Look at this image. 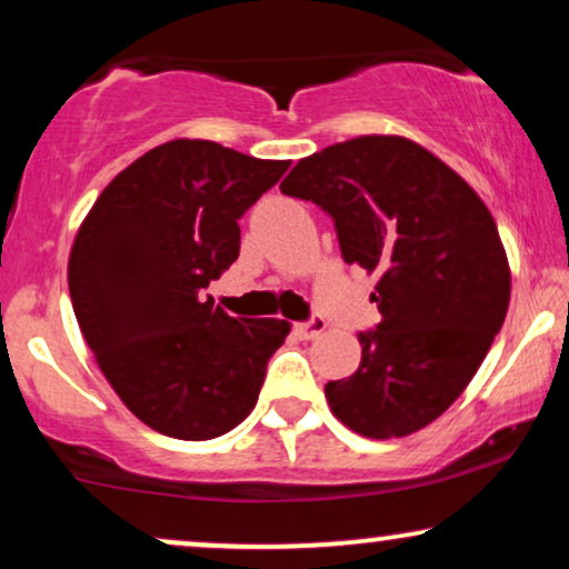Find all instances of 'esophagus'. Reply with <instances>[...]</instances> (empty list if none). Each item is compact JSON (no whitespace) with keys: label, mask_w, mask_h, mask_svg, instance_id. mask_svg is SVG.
Listing matches in <instances>:
<instances>
[{"label":"esophagus","mask_w":569,"mask_h":569,"mask_svg":"<svg viewBox=\"0 0 569 569\" xmlns=\"http://www.w3.org/2000/svg\"><path fill=\"white\" fill-rule=\"evenodd\" d=\"M323 331H326V320L320 318V315H312L307 323H293V333H297V337L305 339V341L318 339Z\"/></svg>","instance_id":"1"}]
</instances>
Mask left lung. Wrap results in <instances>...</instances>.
<instances>
[{"mask_svg": "<svg viewBox=\"0 0 569 569\" xmlns=\"http://www.w3.org/2000/svg\"><path fill=\"white\" fill-rule=\"evenodd\" d=\"M286 196L333 219L347 264L379 278L376 331L360 333L352 376L326 400L352 432L406 437L467 389L501 331L511 270L496 219L448 163L397 134H366L307 156Z\"/></svg>", "mask_w": 569, "mask_h": 569, "instance_id": "left-lung-1", "label": "left lung"}]
</instances>
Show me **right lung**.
Wrapping results in <instances>:
<instances>
[{
	"label": "right lung",
	"instance_id": "1",
	"mask_svg": "<svg viewBox=\"0 0 569 569\" xmlns=\"http://www.w3.org/2000/svg\"><path fill=\"white\" fill-rule=\"evenodd\" d=\"M289 169L211 140L148 150L102 190L68 259L73 312L102 376L142 423L211 440L257 406L278 318H230L203 289L241 251L238 219Z\"/></svg>",
	"mask_w": 569,
	"mask_h": 569
}]
</instances>
